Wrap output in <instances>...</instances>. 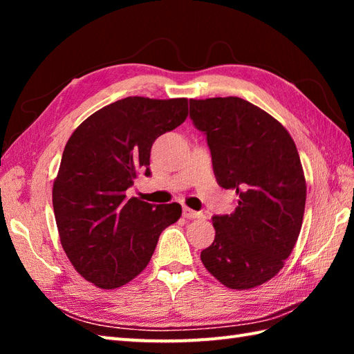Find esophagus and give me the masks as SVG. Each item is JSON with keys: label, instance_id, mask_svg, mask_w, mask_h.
I'll list each match as a JSON object with an SVG mask.
<instances>
[{"label": "esophagus", "instance_id": "34e87169", "mask_svg": "<svg viewBox=\"0 0 354 354\" xmlns=\"http://www.w3.org/2000/svg\"><path fill=\"white\" fill-rule=\"evenodd\" d=\"M183 214H184L185 219H198V217L202 216L201 213L194 212V209H192V208H189V207H184V208H183Z\"/></svg>", "mask_w": 354, "mask_h": 354}]
</instances>
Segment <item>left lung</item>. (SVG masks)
<instances>
[{
    "instance_id": "8db88e82",
    "label": "left lung",
    "mask_w": 354,
    "mask_h": 354,
    "mask_svg": "<svg viewBox=\"0 0 354 354\" xmlns=\"http://www.w3.org/2000/svg\"><path fill=\"white\" fill-rule=\"evenodd\" d=\"M194 126L207 135L216 181L234 190V212L214 216L216 237L201 260L230 289L269 281L297 243L306 178L295 142L266 111L240 97L190 100Z\"/></svg>"
}]
</instances>
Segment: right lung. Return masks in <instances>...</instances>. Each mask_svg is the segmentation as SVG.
<instances>
[{
  "label": "right lung",
  "instance_id": "obj_1",
  "mask_svg": "<svg viewBox=\"0 0 354 354\" xmlns=\"http://www.w3.org/2000/svg\"><path fill=\"white\" fill-rule=\"evenodd\" d=\"M189 115V100L126 97L73 132L53 183L61 243L74 269L100 289H117L149 265L162 230L181 217L173 204L126 198L140 171L150 175V149Z\"/></svg>",
  "mask_w": 354,
  "mask_h": 354
}]
</instances>
